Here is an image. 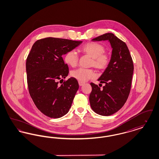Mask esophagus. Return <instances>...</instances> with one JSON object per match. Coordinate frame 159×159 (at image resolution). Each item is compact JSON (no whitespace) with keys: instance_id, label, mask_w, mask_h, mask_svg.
<instances>
[{"instance_id":"34e87169","label":"esophagus","mask_w":159,"mask_h":159,"mask_svg":"<svg viewBox=\"0 0 159 159\" xmlns=\"http://www.w3.org/2000/svg\"><path fill=\"white\" fill-rule=\"evenodd\" d=\"M84 84V83H82V82H79V86H83Z\"/></svg>"}]
</instances>
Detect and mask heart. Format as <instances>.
Segmentation results:
<instances>
[{"label":"heart","instance_id":"heart-1","mask_svg":"<svg viewBox=\"0 0 159 159\" xmlns=\"http://www.w3.org/2000/svg\"><path fill=\"white\" fill-rule=\"evenodd\" d=\"M106 48L101 43L89 42L84 44L80 49L81 53L91 57L89 67H93L99 71H104L108 67L111 62L110 53L105 51ZM65 62L70 67H75L79 61V55L75 50H70L64 55ZM71 76L80 82H84L96 76L92 68H79L73 70Z\"/></svg>","mask_w":159,"mask_h":159}]
</instances>
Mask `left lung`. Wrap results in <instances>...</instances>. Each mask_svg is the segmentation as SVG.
<instances>
[{"instance_id": "8db88e82", "label": "left lung", "mask_w": 159, "mask_h": 159, "mask_svg": "<svg viewBox=\"0 0 159 159\" xmlns=\"http://www.w3.org/2000/svg\"><path fill=\"white\" fill-rule=\"evenodd\" d=\"M106 40L110 41L113 49L110 64L98 79L105 85L101 89L91 82L89 102L96 113L108 116L118 111L128 98L134 67L126 44L114 34L108 33L92 39Z\"/></svg>"}]
</instances>
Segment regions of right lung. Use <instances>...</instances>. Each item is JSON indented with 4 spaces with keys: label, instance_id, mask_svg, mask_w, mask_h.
<instances>
[{
    "label": "right lung",
    "instance_id": "obj_1",
    "mask_svg": "<svg viewBox=\"0 0 159 159\" xmlns=\"http://www.w3.org/2000/svg\"><path fill=\"white\" fill-rule=\"evenodd\" d=\"M81 43L65 39L44 38L33 44L27 56L26 72L29 93L38 110L49 117H62L71 106L79 87L77 80L71 77L64 79L61 84L58 81L65 79L69 72L62 55Z\"/></svg>",
    "mask_w": 159,
    "mask_h": 159
}]
</instances>
